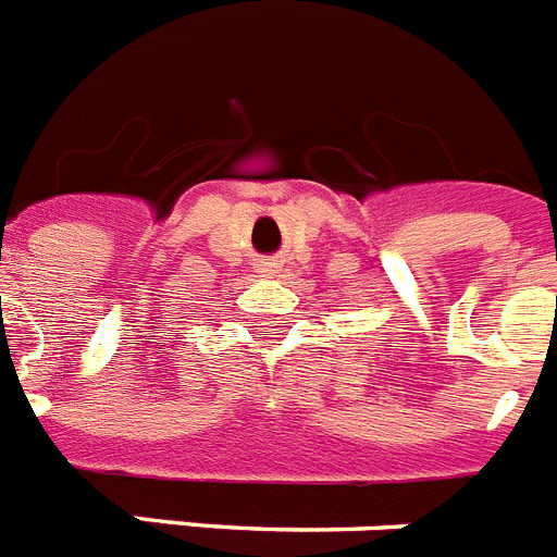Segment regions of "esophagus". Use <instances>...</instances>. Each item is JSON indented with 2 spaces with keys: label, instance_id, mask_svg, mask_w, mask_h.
<instances>
[{
  "label": "esophagus",
  "instance_id": "34e87169",
  "mask_svg": "<svg viewBox=\"0 0 557 557\" xmlns=\"http://www.w3.org/2000/svg\"><path fill=\"white\" fill-rule=\"evenodd\" d=\"M258 269H260V274H263V277H274V274L280 272V263H277V260H263Z\"/></svg>",
  "mask_w": 557,
  "mask_h": 557
}]
</instances>
